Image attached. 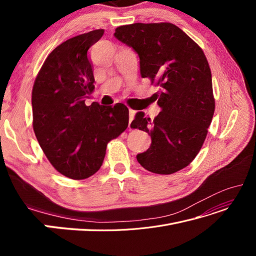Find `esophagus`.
Instances as JSON below:
<instances>
[{
	"instance_id": "obj_1",
	"label": "esophagus",
	"mask_w": 256,
	"mask_h": 256,
	"mask_svg": "<svg viewBox=\"0 0 256 256\" xmlns=\"http://www.w3.org/2000/svg\"><path fill=\"white\" fill-rule=\"evenodd\" d=\"M134 115H136V112L134 110H129V125L131 124V122L134 120Z\"/></svg>"
}]
</instances>
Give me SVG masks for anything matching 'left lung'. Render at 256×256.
<instances>
[{
  "mask_svg": "<svg viewBox=\"0 0 256 256\" xmlns=\"http://www.w3.org/2000/svg\"><path fill=\"white\" fill-rule=\"evenodd\" d=\"M114 36L140 58L142 78L156 82L154 94L161 112L152 120L138 112L131 128L152 138L150 148L136 154L147 171L173 174L189 166L202 147L212 120V72L203 50L172 23H134Z\"/></svg>",
  "mask_w": 256,
  "mask_h": 256,
  "instance_id": "left-lung-1",
  "label": "left lung"
}]
</instances>
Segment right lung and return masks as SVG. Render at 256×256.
<instances>
[{
  "label": "right lung",
  "instance_id": "1",
  "mask_svg": "<svg viewBox=\"0 0 256 256\" xmlns=\"http://www.w3.org/2000/svg\"><path fill=\"white\" fill-rule=\"evenodd\" d=\"M104 32L90 30L58 46L46 58L33 86L37 141L54 168L72 180L94 175L102 166L108 143L129 122L125 104H85L95 88L88 49Z\"/></svg>",
  "mask_w": 256,
  "mask_h": 256
}]
</instances>
